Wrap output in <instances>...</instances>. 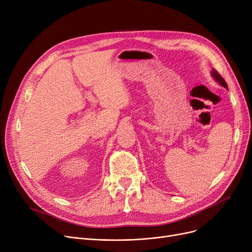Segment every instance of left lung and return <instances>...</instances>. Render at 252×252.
I'll return each instance as SVG.
<instances>
[{
    "label": "left lung",
    "instance_id": "obj_1",
    "mask_svg": "<svg viewBox=\"0 0 252 252\" xmlns=\"http://www.w3.org/2000/svg\"><path fill=\"white\" fill-rule=\"evenodd\" d=\"M211 73H213V76H214V78L216 79V81L220 85V86H222V87H224V88H226V89H228V86H227V83L226 82H224V79L220 76V74L217 71V70H213V72H211Z\"/></svg>",
    "mask_w": 252,
    "mask_h": 252
}]
</instances>
